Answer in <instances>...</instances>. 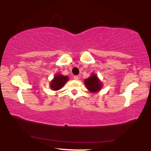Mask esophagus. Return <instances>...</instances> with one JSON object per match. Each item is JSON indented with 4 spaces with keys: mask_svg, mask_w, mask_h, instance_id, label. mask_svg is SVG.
I'll return each mask as SVG.
<instances>
[{
    "mask_svg": "<svg viewBox=\"0 0 151 151\" xmlns=\"http://www.w3.org/2000/svg\"><path fill=\"white\" fill-rule=\"evenodd\" d=\"M74 78L75 79V80H78V78H79V77H78V76H77V75H76V76H74Z\"/></svg>",
    "mask_w": 151,
    "mask_h": 151,
    "instance_id": "34e87169",
    "label": "esophagus"
}]
</instances>
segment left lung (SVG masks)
<instances>
[{
  "mask_svg": "<svg viewBox=\"0 0 151 151\" xmlns=\"http://www.w3.org/2000/svg\"><path fill=\"white\" fill-rule=\"evenodd\" d=\"M84 83L86 88L92 93H96L100 91L103 87V83L98 78L96 74L93 73L88 78L85 79Z\"/></svg>",
  "mask_w": 151,
  "mask_h": 151,
  "instance_id": "8db88e82",
  "label": "left lung"
}]
</instances>
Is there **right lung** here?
Returning <instances> with one entry per match:
<instances>
[{
	"label": "right lung",
	"mask_w": 151,
	"mask_h": 151,
	"mask_svg": "<svg viewBox=\"0 0 151 151\" xmlns=\"http://www.w3.org/2000/svg\"><path fill=\"white\" fill-rule=\"evenodd\" d=\"M68 80V76H64L61 74H57L54 76V78L50 81V87L52 91L60 90L65 86Z\"/></svg>",
	"instance_id": "obj_1"
}]
</instances>
